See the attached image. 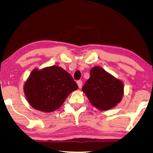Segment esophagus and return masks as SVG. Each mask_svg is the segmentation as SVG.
<instances>
[{
	"mask_svg": "<svg viewBox=\"0 0 153 153\" xmlns=\"http://www.w3.org/2000/svg\"><path fill=\"white\" fill-rule=\"evenodd\" d=\"M77 84H78V87L79 88H81V87H82V82L81 80H78V82H77Z\"/></svg>",
	"mask_w": 153,
	"mask_h": 153,
	"instance_id": "esophagus-1",
	"label": "esophagus"
}]
</instances>
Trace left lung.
Instances as JSON below:
<instances>
[{"label":"left lung","instance_id":"obj_1","mask_svg":"<svg viewBox=\"0 0 153 153\" xmlns=\"http://www.w3.org/2000/svg\"><path fill=\"white\" fill-rule=\"evenodd\" d=\"M82 90L91 104L101 111H107L121 101L124 84L104 69L94 66L91 69L90 78L85 82Z\"/></svg>","mask_w":153,"mask_h":153}]
</instances>
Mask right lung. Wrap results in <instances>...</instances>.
I'll return each mask as SVG.
<instances>
[{"instance_id": "right-lung-1", "label": "right lung", "mask_w": 153, "mask_h": 153, "mask_svg": "<svg viewBox=\"0 0 153 153\" xmlns=\"http://www.w3.org/2000/svg\"><path fill=\"white\" fill-rule=\"evenodd\" d=\"M78 88L68 73L62 67L52 66L33 69L24 84V91L33 108L50 113L62 106L66 97Z\"/></svg>"}]
</instances>
